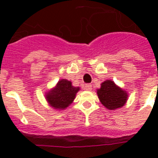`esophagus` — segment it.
Returning a JSON list of instances; mask_svg holds the SVG:
<instances>
[{
  "label": "esophagus",
  "mask_w": 158,
  "mask_h": 158,
  "mask_svg": "<svg viewBox=\"0 0 158 158\" xmlns=\"http://www.w3.org/2000/svg\"><path fill=\"white\" fill-rule=\"evenodd\" d=\"M84 88V89H85V90H87V91H91V90H92V85H91V84H85Z\"/></svg>",
  "instance_id": "1"
}]
</instances>
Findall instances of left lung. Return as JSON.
<instances>
[{
  "mask_svg": "<svg viewBox=\"0 0 158 158\" xmlns=\"http://www.w3.org/2000/svg\"><path fill=\"white\" fill-rule=\"evenodd\" d=\"M97 94L101 103L109 110L122 107L127 102L126 91L115 85L110 79L106 80L101 84V88L97 90Z\"/></svg>",
  "mask_w": 158,
  "mask_h": 158,
  "instance_id": "obj_1",
  "label": "left lung"
}]
</instances>
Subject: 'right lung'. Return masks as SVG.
Instances as JSON below:
<instances>
[{
    "label": "right lung",
    "instance_id": "obj_1",
    "mask_svg": "<svg viewBox=\"0 0 158 158\" xmlns=\"http://www.w3.org/2000/svg\"><path fill=\"white\" fill-rule=\"evenodd\" d=\"M79 91V87H74L71 82L63 79L57 83L54 89L47 93L46 99L54 109L64 110L73 102Z\"/></svg>",
    "mask_w": 158,
    "mask_h": 158
}]
</instances>
